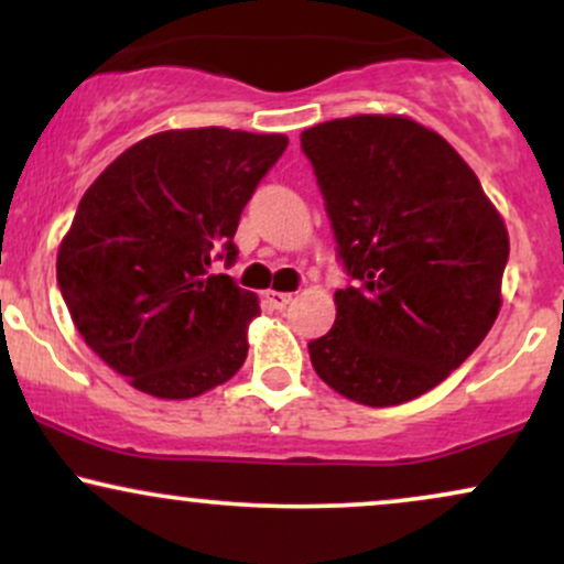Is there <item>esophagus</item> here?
Masks as SVG:
<instances>
[{"instance_id": "34e87169", "label": "esophagus", "mask_w": 564, "mask_h": 564, "mask_svg": "<svg viewBox=\"0 0 564 564\" xmlns=\"http://www.w3.org/2000/svg\"><path fill=\"white\" fill-rule=\"evenodd\" d=\"M264 300L273 304L275 310H283L286 304H291V294H286V291H268V294H264Z\"/></svg>"}]
</instances>
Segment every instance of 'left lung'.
I'll return each mask as SVG.
<instances>
[{
    "instance_id": "1",
    "label": "left lung",
    "mask_w": 564,
    "mask_h": 564,
    "mask_svg": "<svg viewBox=\"0 0 564 564\" xmlns=\"http://www.w3.org/2000/svg\"><path fill=\"white\" fill-rule=\"evenodd\" d=\"M339 257L358 289L334 294L315 373L360 405H400L448 379L501 310L509 232L443 134L400 113L302 132Z\"/></svg>"
}]
</instances>
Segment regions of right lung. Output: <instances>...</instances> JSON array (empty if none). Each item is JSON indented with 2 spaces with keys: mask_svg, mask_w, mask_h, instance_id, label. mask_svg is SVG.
I'll list each match as a JSON object with an SVG mask.
<instances>
[{
  "mask_svg": "<svg viewBox=\"0 0 564 564\" xmlns=\"http://www.w3.org/2000/svg\"><path fill=\"white\" fill-rule=\"evenodd\" d=\"M286 145V134L170 129L87 187L57 283L87 347L134 390L191 400L243 366L260 300L212 262L236 260L246 200Z\"/></svg>",
  "mask_w": 564,
  "mask_h": 564,
  "instance_id": "add662e5",
  "label": "right lung"
}]
</instances>
